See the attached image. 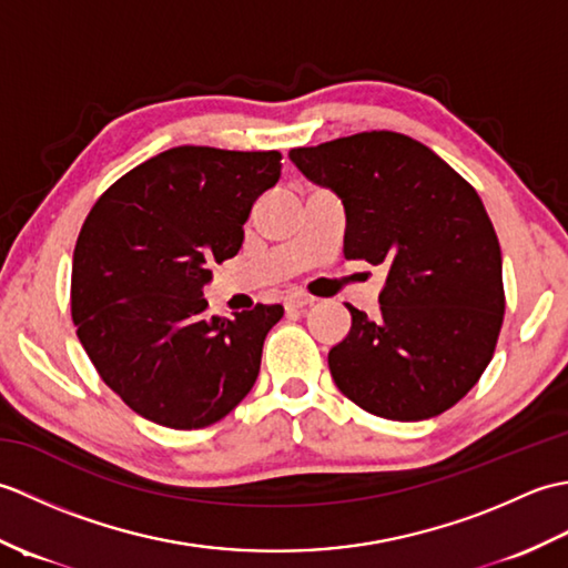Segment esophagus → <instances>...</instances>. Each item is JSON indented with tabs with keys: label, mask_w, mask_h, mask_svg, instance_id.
I'll return each instance as SVG.
<instances>
[{
	"label": "esophagus",
	"mask_w": 568,
	"mask_h": 568,
	"mask_svg": "<svg viewBox=\"0 0 568 568\" xmlns=\"http://www.w3.org/2000/svg\"><path fill=\"white\" fill-rule=\"evenodd\" d=\"M315 303V297H310L305 293H291L285 297V310H305Z\"/></svg>",
	"instance_id": "34e87169"
}]
</instances>
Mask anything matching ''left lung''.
<instances>
[{"label":"left lung","mask_w":568,"mask_h":568,"mask_svg":"<svg viewBox=\"0 0 568 568\" xmlns=\"http://www.w3.org/2000/svg\"><path fill=\"white\" fill-rule=\"evenodd\" d=\"M291 161L339 195L344 256L388 271L376 315L346 305L352 329L329 352L336 388L376 417L442 415L490 364L505 315L500 244L478 192L395 131L293 149Z\"/></svg>","instance_id":"obj_1"}]
</instances>
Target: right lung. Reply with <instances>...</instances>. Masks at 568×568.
Instances as JSON below:
<instances>
[{
    "instance_id": "right-lung-1",
    "label": "right lung",
    "mask_w": 568,
    "mask_h": 568,
    "mask_svg": "<svg viewBox=\"0 0 568 568\" xmlns=\"http://www.w3.org/2000/svg\"><path fill=\"white\" fill-rule=\"evenodd\" d=\"M277 151L178 146L94 202L72 253L70 310L100 378L155 425L202 429L258 378L281 305L210 317L202 287L234 258L253 202L281 178Z\"/></svg>"
}]
</instances>
